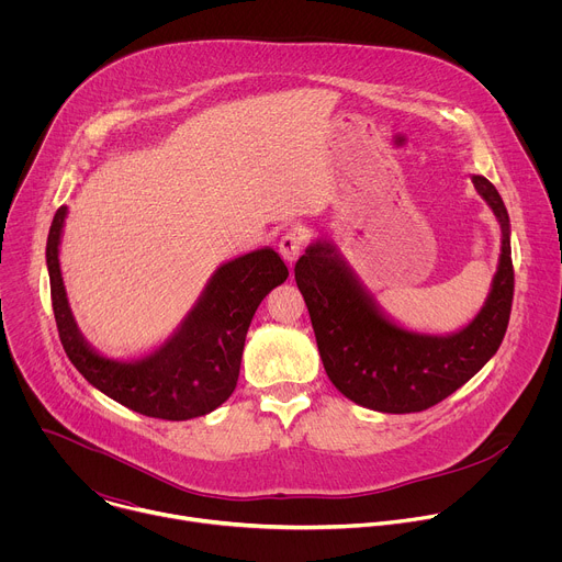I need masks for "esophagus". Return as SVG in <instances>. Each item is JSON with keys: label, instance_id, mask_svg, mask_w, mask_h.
I'll return each mask as SVG.
<instances>
[{"label": "esophagus", "instance_id": "1", "mask_svg": "<svg viewBox=\"0 0 562 562\" xmlns=\"http://www.w3.org/2000/svg\"><path fill=\"white\" fill-rule=\"evenodd\" d=\"M304 239H306V231H304V228H291V231H286V233L280 237L278 249H280V256L284 258V262H286L289 267H293L295 260L300 258Z\"/></svg>", "mask_w": 562, "mask_h": 562}]
</instances>
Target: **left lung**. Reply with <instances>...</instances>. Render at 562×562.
Wrapping results in <instances>:
<instances>
[{
  "label": "left lung",
  "mask_w": 562,
  "mask_h": 562,
  "mask_svg": "<svg viewBox=\"0 0 562 562\" xmlns=\"http://www.w3.org/2000/svg\"><path fill=\"white\" fill-rule=\"evenodd\" d=\"M471 182L501 226V258L483 306L451 334H423L395 323L327 239H315L295 262L325 371L356 405L380 414L429 409L498 351L514 300L512 226L496 187L483 176H471Z\"/></svg>",
  "instance_id": "1"
}]
</instances>
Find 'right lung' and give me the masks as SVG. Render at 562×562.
I'll list each match as a JSON object with an SVG mask.
<instances>
[{
	"label": "right lung",
	"instance_id": "1",
	"mask_svg": "<svg viewBox=\"0 0 562 562\" xmlns=\"http://www.w3.org/2000/svg\"><path fill=\"white\" fill-rule=\"evenodd\" d=\"M68 206H59L46 243V267L59 340L68 360L115 403L162 420L211 414L233 393L247 331L265 295L289 278L280 256L265 247L220 265L178 329L135 360L100 353L79 331L68 304L59 245Z\"/></svg>",
	"mask_w": 562,
	"mask_h": 562
}]
</instances>
